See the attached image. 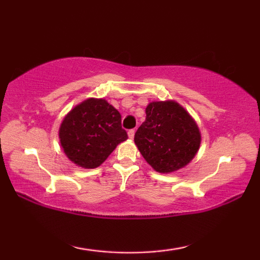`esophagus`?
<instances>
[{"instance_id":"1","label":"esophagus","mask_w":260,"mask_h":260,"mask_svg":"<svg viewBox=\"0 0 260 260\" xmlns=\"http://www.w3.org/2000/svg\"><path fill=\"white\" fill-rule=\"evenodd\" d=\"M127 136H129V138H131V140H133V138L135 137V130L131 129V130L127 131Z\"/></svg>"}]
</instances>
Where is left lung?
Returning a JSON list of instances; mask_svg holds the SVG:
<instances>
[{
  "instance_id": "left-lung-1",
  "label": "left lung",
  "mask_w": 260,
  "mask_h": 260,
  "mask_svg": "<svg viewBox=\"0 0 260 260\" xmlns=\"http://www.w3.org/2000/svg\"><path fill=\"white\" fill-rule=\"evenodd\" d=\"M145 122L135 134V143L158 173H172L188 165L201 142L197 123L175 102H152Z\"/></svg>"
}]
</instances>
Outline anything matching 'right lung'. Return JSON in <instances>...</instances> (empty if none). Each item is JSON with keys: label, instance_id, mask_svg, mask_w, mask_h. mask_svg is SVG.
Wrapping results in <instances>:
<instances>
[{"label": "right lung", "instance_id": "obj_1", "mask_svg": "<svg viewBox=\"0 0 260 260\" xmlns=\"http://www.w3.org/2000/svg\"><path fill=\"white\" fill-rule=\"evenodd\" d=\"M60 143L71 161L83 168H97L127 138L120 113L104 99L90 98L62 120Z\"/></svg>", "mask_w": 260, "mask_h": 260}]
</instances>
